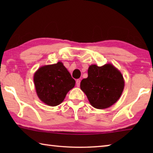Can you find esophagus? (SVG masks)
<instances>
[{"mask_svg": "<svg viewBox=\"0 0 153 153\" xmlns=\"http://www.w3.org/2000/svg\"><path fill=\"white\" fill-rule=\"evenodd\" d=\"M76 86L79 87L80 86V79H77L76 80Z\"/></svg>", "mask_w": 153, "mask_h": 153, "instance_id": "1", "label": "esophagus"}]
</instances>
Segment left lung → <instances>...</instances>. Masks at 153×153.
<instances>
[{"label": "left lung", "mask_w": 153, "mask_h": 153, "mask_svg": "<svg viewBox=\"0 0 153 153\" xmlns=\"http://www.w3.org/2000/svg\"><path fill=\"white\" fill-rule=\"evenodd\" d=\"M124 88L120 71L111 64L98 67L90 65L88 77L82 80L80 88L87 96L92 107L103 109L117 101Z\"/></svg>", "instance_id": "8db88e82"}]
</instances>
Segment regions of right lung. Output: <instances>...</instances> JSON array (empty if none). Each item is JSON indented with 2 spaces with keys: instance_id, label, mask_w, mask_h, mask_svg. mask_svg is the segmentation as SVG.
Returning a JSON list of instances; mask_svg holds the SVG:
<instances>
[{
  "instance_id": "obj_1",
  "label": "right lung",
  "mask_w": 153,
  "mask_h": 153,
  "mask_svg": "<svg viewBox=\"0 0 153 153\" xmlns=\"http://www.w3.org/2000/svg\"><path fill=\"white\" fill-rule=\"evenodd\" d=\"M33 82L38 97L43 102L52 107L61 104L67 93L76 84L61 62L38 69L33 76Z\"/></svg>"
}]
</instances>
